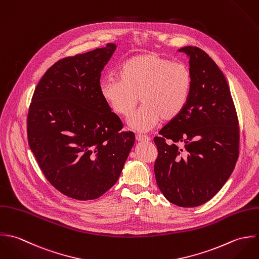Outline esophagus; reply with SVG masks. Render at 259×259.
Instances as JSON below:
<instances>
[{
    "label": "esophagus",
    "mask_w": 259,
    "mask_h": 259,
    "mask_svg": "<svg viewBox=\"0 0 259 259\" xmlns=\"http://www.w3.org/2000/svg\"><path fill=\"white\" fill-rule=\"evenodd\" d=\"M135 138H136L137 141H140V142H142V141H149L150 140V138L148 136L143 135V134H136Z\"/></svg>",
    "instance_id": "1"
}]
</instances>
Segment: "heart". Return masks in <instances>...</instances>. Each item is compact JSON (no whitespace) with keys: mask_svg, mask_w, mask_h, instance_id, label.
<instances>
[{"mask_svg":"<svg viewBox=\"0 0 259 259\" xmlns=\"http://www.w3.org/2000/svg\"><path fill=\"white\" fill-rule=\"evenodd\" d=\"M193 87L188 66L158 53L130 57L119 70V79L100 83V94L109 109L129 117L141 99L143 106L129 119L130 128L148 131L161 120L172 122L185 110Z\"/></svg>","mask_w":259,"mask_h":259,"instance_id":"1","label":"heart"}]
</instances>
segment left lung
Returning a JSON list of instances; mask_svg holds the SVG:
<instances>
[{"label":"left lung","instance_id":"left-lung-1","mask_svg":"<svg viewBox=\"0 0 259 259\" xmlns=\"http://www.w3.org/2000/svg\"><path fill=\"white\" fill-rule=\"evenodd\" d=\"M193 87L182 114L154 138L156 182L168 201L202 205L231 175L239 155V124L227 81L207 53L183 47Z\"/></svg>","mask_w":259,"mask_h":259}]
</instances>
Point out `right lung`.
I'll list each match as a JSON object with an SVG mask.
<instances>
[{"instance_id": "obj_1", "label": "right lung", "mask_w": 259, "mask_h": 259, "mask_svg": "<svg viewBox=\"0 0 259 259\" xmlns=\"http://www.w3.org/2000/svg\"><path fill=\"white\" fill-rule=\"evenodd\" d=\"M114 44L57 61L39 81L27 116L29 146L46 179L77 200L102 196L134 145L100 94Z\"/></svg>"}]
</instances>
